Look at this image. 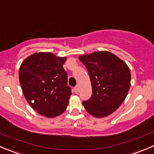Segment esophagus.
Returning <instances> with one entry per match:
<instances>
[{
	"mask_svg": "<svg viewBox=\"0 0 154 154\" xmlns=\"http://www.w3.org/2000/svg\"><path fill=\"white\" fill-rule=\"evenodd\" d=\"M79 90H80V87H79V85H76V86L74 88V91H75V93H79Z\"/></svg>",
	"mask_w": 154,
	"mask_h": 154,
	"instance_id": "esophagus-1",
	"label": "esophagus"
}]
</instances>
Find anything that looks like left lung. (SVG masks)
<instances>
[{"label": "left lung", "instance_id": "1", "mask_svg": "<svg viewBox=\"0 0 154 154\" xmlns=\"http://www.w3.org/2000/svg\"><path fill=\"white\" fill-rule=\"evenodd\" d=\"M87 68L92 85V96L82 102L88 113L96 118L110 115L125 101L130 87L129 67L110 52H96L79 56Z\"/></svg>", "mask_w": 154, "mask_h": 154}]
</instances>
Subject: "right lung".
Wrapping results in <instances>:
<instances>
[{
    "instance_id": "right-lung-1",
    "label": "right lung",
    "mask_w": 154,
    "mask_h": 154,
    "mask_svg": "<svg viewBox=\"0 0 154 154\" xmlns=\"http://www.w3.org/2000/svg\"><path fill=\"white\" fill-rule=\"evenodd\" d=\"M65 57L41 52L29 55L19 69V81L25 99L39 114L53 118L65 111L71 88L63 68Z\"/></svg>"
}]
</instances>
